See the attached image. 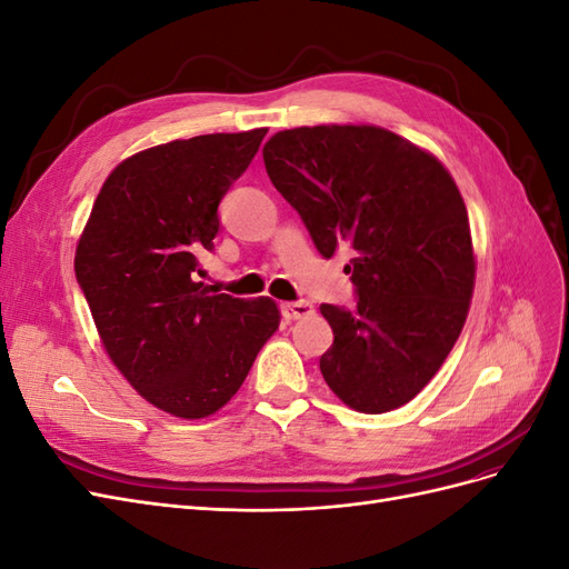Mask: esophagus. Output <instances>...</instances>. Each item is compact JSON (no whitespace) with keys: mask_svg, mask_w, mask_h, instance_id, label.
<instances>
[{"mask_svg":"<svg viewBox=\"0 0 569 569\" xmlns=\"http://www.w3.org/2000/svg\"><path fill=\"white\" fill-rule=\"evenodd\" d=\"M313 313V306L308 301H289V303H282V316L287 320H299V318H308Z\"/></svg>","mask_w":569,"mask_h":569,"instance_id":"1","label":"esophagus"}]
</instances>
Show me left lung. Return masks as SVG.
I'll list each match as a JSON object with an SVG mask.
<instances>
[{
  "label": "left lung",
  "mask_w": 569,
  "mask_h": 569,
  "mask_svg": "<svg viewBox=\"0 0 569 569\" xmlns=\"http://www.w3.org/2000/svg\"><path fill=\"white\" fill-rule=\"evenodd\" d=\"M263 161L316 249L353 253L343 272L356 306H320L335 332L320 356L327 387L370 416L416 399L451 353L475 289L468 209L451 173L377 126L282 130Z\"/></svg>",
  "instance_id": "left-lung-1"
}]
</instances>
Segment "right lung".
I'll return each mask as SVG.
<instances>
[{
    "mask_svg": "<svg viewBox=\"0 0 569 569\" xmlns=\"http://www.w3.org/2000/svg\"><path fill=\"white\" fill-rule=\"evenodd\" d=\"M266 128L199 134L113 168L76 249V278L101 343L140 396L170 416H213L242 387L280 325L268 297L211 295L197 282L218 206Z\"/></svg>",
    "mask_w": 569,
    "mask_h": 569,
    "instance_id": "obj_1",
    "label": "right lung"
}]
</instances>
